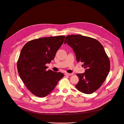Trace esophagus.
<instances>
[{
    "label": "esophagus",
    "mask_w": 124,
    "mask_h": 124,
    "mask_svg": "<svg viewBox=\"0 0 124 124\" xmlns=\"http://www.w3.org/2000/svg\"><path fill=\"white\" fill-rule=\"evenodd\" d=\"M65 74L66 76H72L73 75V73H70H70H65Z\"/></svg>",
    "instance_id": "esophagus-1"
}]
</instances>
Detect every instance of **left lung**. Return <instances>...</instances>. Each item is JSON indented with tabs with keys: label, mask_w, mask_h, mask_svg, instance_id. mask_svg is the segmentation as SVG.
I'll list each match as a JSON object with an SVG mask.
<instances>
[{
	"label": "left lung",
	"mask_w": 124,
	"mask_h": 124,
	"mask_svg": "<svg viewBox=\"0 0 124 124\" xmlns=\"http://www.w3.org/2000/svg\"><path fill=\"white\" fill-rule=\"evenodd\" d=\"M66 43L73 49L77 61L86 69L85 73L77 74L79 81L76 88L85 94L93 93L101 86L110 70V61L103 46L96 39L80 35H68Z\"/></svg>",
	"instance_id": "left-lung-1"
}]
</instances>
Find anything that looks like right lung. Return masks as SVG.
Segmentation results:
<instances>
[{
    "label": "right lung",
    "mask_w": 124,
    "mask_h": 124,
    "mask_svg": "<svg viewBox=\"0 0 124 124\" xmlns=\"http://www.w3.org/2000/svg\"><path fill=\"white\" fill-rule=\"evenodd\" d=\"M65 36L40 38L27 42L17 62V71L27 89L34 95L45 97L54 90L64 74L46 70V66L55 57Z\"/></svg>",
    "instance_id": "add662e5"
}]
</instances>
